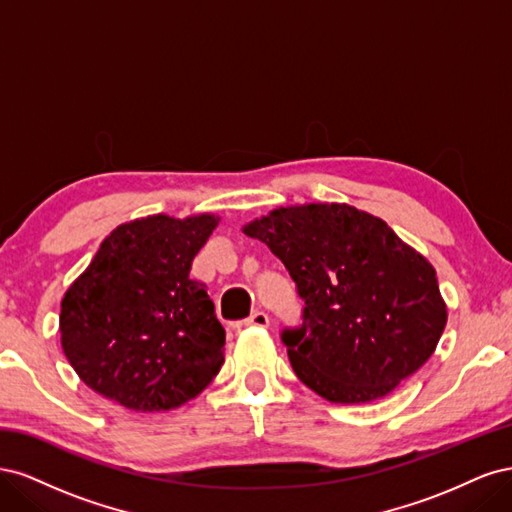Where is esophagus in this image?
Returning <instances> with one entry per match:
<instances>
[{
    "label": "esophagus",
    "mask_w": 512,
    "mask_h": 512,
    "mask_svg": "<svg viewBox=\"0 0 512 512\" xmlns=\"http://www.w3.org/2000/svg\"><path fill=\"white\" fill-rule=\"evenodd\" d=\"M245 327H269V316L265 312H254L250 318L237 322V329Z\"/></svg>",
    "instance_id": "34e87169"
}]
</instances>
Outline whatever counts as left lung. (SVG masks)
<instances>
[{"mask_svg": "<svg viewBox=\"0 0 512 512\" xmlns=\"http://www.w3.org/2000/svg\"><path fill=\"white\" fill-rule=\"evenodd\" d=\"M305 301L282 342L297 378L333 404H369L421 369L446 327L436 269L384 220L346 203L273 209L245 224Z\"/></svg>", "mask_w": 512, "mask_h": 512, "instance_id": "8db88e82", "label": "left lung"}]
</instances>
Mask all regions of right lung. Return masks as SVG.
Segmentation results:
<instances>
[{"label":"right lung","mask_w":512,"mask_h":512,"mask_svg":"<svg viewBox=\"0 0 512 512\" xmlns=\"http://www.w3.org/2000/svg\"><path fill=\"white\" fill-rule=\"evenodd\" d=\"M220 218L158 213L117 226L61 299V348L79 378L134 412L183 406L224 363L226 333L192 260Z\"/></svg>","instance_id":"obj_1"}]
</instances>
